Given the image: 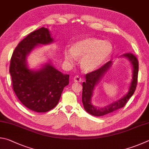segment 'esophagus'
Segmentation results:
<instances>
[{
  "label": "esophagus",
  "instance_id": "obj_1",
  "mask_svg": "<svg viewBox=\"0 0 149 149\" xmlns=\"http://www.w3.org/2000/svg\"><path fill=\"white\" fill-rule=\"evenodd\" d=\"M73 80H74V82H81L82 79H81V77L79 76V75H76V76H75L74 77Z\"/></svg>",
  "mask_w": 149,
  "mask_h": 149
}]
</instances>
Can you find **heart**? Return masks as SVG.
Masks as SVG:
<instances>
[{
  "instance_id": "obj_1",
  "label": "heart",
  "mask_w": 149,
  "mask_h": 149,
  "mask_svg": "<svg viewBox=\"0 0 149 149\" xmlns=\"http://www.w3.org/2000/svg\"><path fill=\"white\" fill-rule=\"evenodd\" d=\"M113 51L109 42L94 37L77 40L72 44L71 49L64 51V59L68 64H72L75 57L81 58V65L86 72L95 71L104 64Z\"/></svg>"
}]
</instances>
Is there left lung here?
I'll return each mask as SVG.
<instances>
[{
  "label": "left lung",
  "instance_id": "obj_1",
  "mask_svg": "<svg viewBox=\"0 0 149 149\" xmlns=\"http://www.w3.org/2000/svg\"><path fill=\"white\" fill-rule=\"evenodd\" d=\"M120 57L128 59L132 68V77L130 84L128 92L120 98L104 107H98L92 104V98L94 94V91L96 86L99 85L100 81L102 79L106 73L113 65V62L109 61L98 70L89 73L86 75L85 81L83 83V93H82V102L84 109L89 114L92 115L100 117L107 115L108 113L115 111L120 108L124 107L130 97L133 95L136 91L137 75H138V61L137 58L132 53H125L121 55Z\"/></svg>",
  "mask_w": 149,
  "mask_h": 149
}]
</instances>
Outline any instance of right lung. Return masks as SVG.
<instances>
[{
	"label": "right lung",
	"mask_w": 149,
	"mask_h": 149,
	"mask_svg": "<svg viewBox=\"0 0 149 149\" xmlns=\"http://www.w3.org/2000/svg\"><path fill=\"white\" fill-rule=\"evenodd\" d=\"M54 42L49 29L42 27L20 42L11 58L10 74L13 91L20 102L35 112H47L55 107L69 84V75L56 69L50 60L38 69L29 66L27 57L32 51Z\"/></svg>",
	"instance_id": "add662e5"
}]
</instances>
